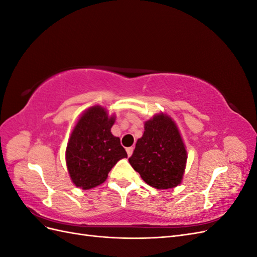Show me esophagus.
Listing matches in <instances>:
<instances>
[{"instance_id":"esophagus-1","label":"esophagus","mask_w":257,"mask_h":257,"mask_svg":"<svg viewBox=\"0 0 257 257\" xmlns=\"http://www.w3.org/2000/svg\"><path fill=\"white\" fill-rule=\"evenodd\" d=\"M133 151H134V148H133V147H128V148H126V152H127V155H128V157H131L132 153H133Z\"/></svg>"}]
</instances>
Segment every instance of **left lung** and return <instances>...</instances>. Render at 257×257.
Returning a JSON list of instances; mask_svg holds the SVG:
<instances>
[{"instance_id":"1","label":"left lung","mask_w":257,"mask_h":257,"mask_svg":"<svg viewBox=\"0 0 257 257\" xmlns=\"http://www.w3.org/2000/svg\"><path fill=\"white\" fill-rule=\"evenodd\" d=\"M188 152L172 116L154 114L145 122V132L136 143L130 164L143 180L159 190L176 188L182 182Z\"/></svg>"}]
</instances>
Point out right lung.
Returning <instances> with one entry per match:
<instances>
[{
    "mask_svg": "<svg viewBox=\"0 0 257 257\" xmlns=\"http://www.w3.org/2000/svg\"><path fill=\"white\" fill-rule=\"evenodd\" d=\"M115 114L95 105L79 116L69 136L65 161L77 188L90 190L106 181L108 173L121 159L127 158L120 138L111 133Z\"/></svg>",
    "mask_w": 257,
    "mask_h": 257,
    "instance_id": "right-lung-1",
    "label": "right lung"
}]
</instances>
